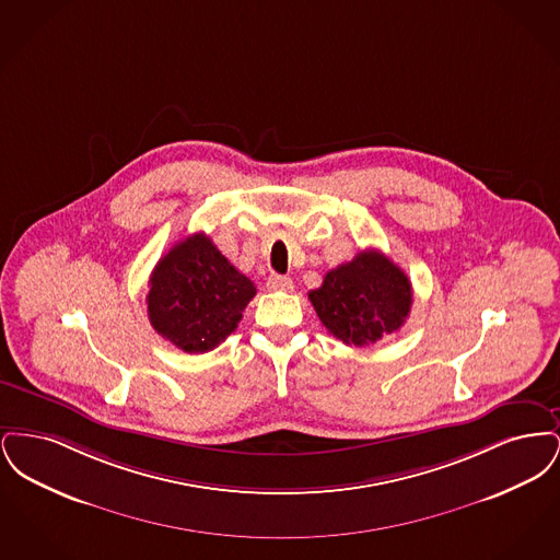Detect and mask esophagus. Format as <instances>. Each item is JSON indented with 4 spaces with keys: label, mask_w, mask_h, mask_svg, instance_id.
Masks as SVG:
<instances>
[{
    "label": "esophagus",
    "mask_w": 560,
    "mask_h": 560,
    "mask_svg": "<svg viewBox=\"0 0 560 560\" xmlns=\"http://www.w3.org/2000/svg\"><path fill=\"white\" fill-rule=\"evenodd\" d=\"M268 290L272 292H292L293 281L285 275H270L267 281Z\"/></svg>",
    "instance_id": "esophagus-1"
}]
</instances>
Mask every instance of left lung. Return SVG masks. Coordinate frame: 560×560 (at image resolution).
<instances>
[{
    "label": "left lung",
    "instance_id": "1",
    "mask_svg": "<svg viewBox=\"0 0 560 560\" xmlns=\"http://www.w3.org/2000/svg\"><path fill=\"white\" fill-rule=\"evenodd\" d=\"M325 329L348 347H370L399 331L413 302L407 275L377 249L329 270L308 293Z\"/></svg>",
    "mask_w": 560,
    "mask_h": 560
}]
</instances>
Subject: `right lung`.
Masks as SVG:
<instances>
[{"label": "right lung", "mask_w": 560, "mask_h": 560, "mask_svg": "<svg viewBox=\"0 0 560 560\" xmlns=\"http://www.w3.org/2000/svg\"><path fill=\"white\" fill-rule=\"evenodd\" d=\"M149 285L153 329L190 354L224 342L256 295L254 283L203 233L178 241L153 268Z\"/></svg>", "instance_id": "1"}]
</instances>
